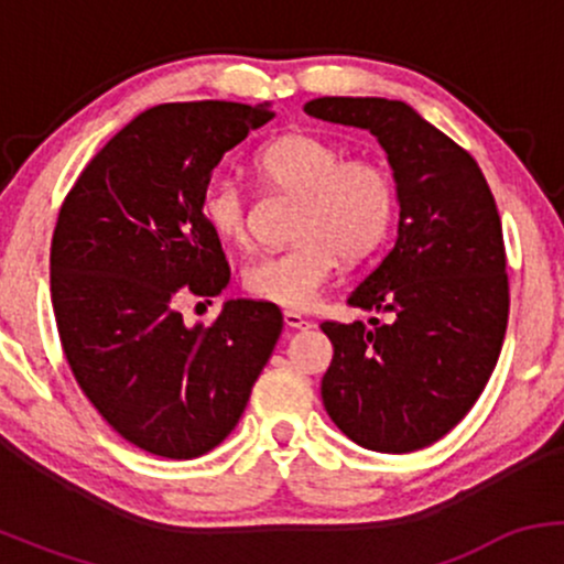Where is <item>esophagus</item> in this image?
I'll use <instances>...</instances> for the list:
<instances>
[{
  "label": "esophagus",
  "instance_id": "34e87169",
  "mask_svg": "<svg viewBox=\"0 0 564 564\" xmlns=\"http://www.w3.org/2000/svg\"><path fill=\"white\" fill-rule=\"evenodd\" d=\"M283 323H286L289 328H310L313 326V321H307L304 318V315H300V313H294V310H286V313H283Z\"/></svg>",
  "mask_w": 564,
  "mask_h": 564
}]
</instances>
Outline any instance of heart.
<instances>
[{"label":"heart","instance_id":"1","mask_svg":"<svg viewBox=\"0 0 564 564\" xmlns=\"http://www.w3.org/2000/svg\"><path fill=\"white\" fill-rule=\"evenodd\" d=\"M257 170L278 191L302 198L291 249L273 251L243 270L254 300L307 310L332 281L336 264L360 260L384 241L398 209V191L384 164L371 156L341 159V148L318 134L289 132L257 153ZM200 217L219 241H251L249 196L236 180L215 177L200 193Z\"/></svg>","mask_w":564,"mask_h":564}]
</instances>
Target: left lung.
I'll list each match as a JSON object with an SVG mask.
<instances>
[{
    "mask_svg": "<svg viewBox=\"0 0 564 564\" xmlns=\"http://www.w3.org/2000/svg\"><path fill=\"white\" fill-rule=\"evenodd\" d=\"M304 113L368 129L398 191V238L347 304L390 313L321 323L334 358L321 394L352 443L426 448L462 422L494 373L509 318L501 217L477 161L403 100L315 97Z\"/></svg>",
    "mask_w": 564,
    "mask_h": 564,
    "instance_id": "obj_1",
    "label": "left lung"
}]
</instances>
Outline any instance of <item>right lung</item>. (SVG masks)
Here are the masks:
<instances>
[{
    "label": "right lung",
    "instance_id": "obj_1",
    "mask_svg": "<svg viewBox=\"0 0 564 564\" xmlns=\"http://www.w3.org/2000/svg\"><path fill=\"white\" fill-rule=\"evenodd\" d=\"M270 119V102L148 108L84 166L57 215L50 291L63 352L97 413L153 456L223 443L281 336L270 302L228 300L212 326H185L177 310L228 286L200 193Z\"/></svg>",
    "mask_w": 564,
    "mask_h": 564
}]
</instances>
